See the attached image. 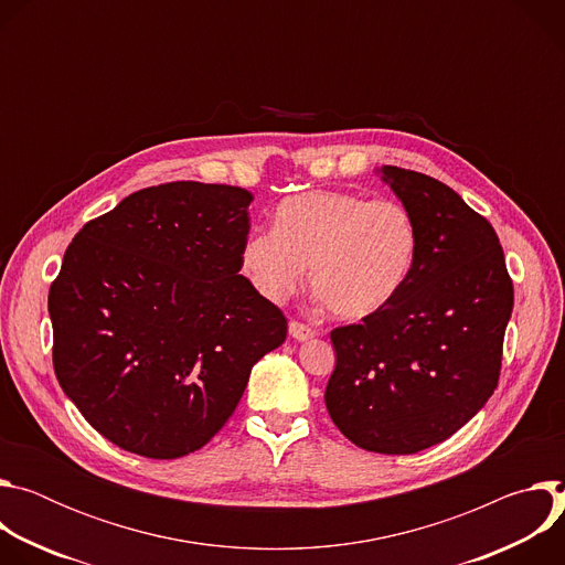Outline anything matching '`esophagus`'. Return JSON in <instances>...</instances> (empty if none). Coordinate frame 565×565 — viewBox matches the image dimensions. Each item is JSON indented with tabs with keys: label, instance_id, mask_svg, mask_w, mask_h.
I'll list each match as a JSON object with an SVG mask.
<instances>
[{
	"label": "esophagus",
	"instance_id": "34e87169",
	"mask_svg": "<svg viewBox=\"0 0 565 565\" xmlns=\"http://www.w3.org/2000/svg\"><path fill=\"white\" fill-rule=\"evenodd\" d=\"M288 333H290V338L297 340V342H306V340L315 338V331H312L310 327L301 324V321H290V324H288Z\"/></svg>",
	"mask_w": 565,
	"mask_h": 565
}]
</instances>
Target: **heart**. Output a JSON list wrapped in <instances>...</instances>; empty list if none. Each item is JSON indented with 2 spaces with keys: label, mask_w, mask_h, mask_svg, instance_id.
I'll return each mask as SVG.
<instances>
[{
  "label": "heart",
  "mask_w": 565,
  "mask_h": 565,
  "mask_svg": "<svg viewBox=\"0 0 565 565\" xmlns=\"http://www.w3.org/2000/svg\"><path fill=\"white\" fill-rule=\"evenodd\" d=\"M418 250V225L402 203L317 190L281 201L275 227L246 236L241 268L266 299L284 301L310 266L312 288L333 315L364 319L407 286Z\"/></svg>",
  "instance_id": "obj_1"
}]
</instances>
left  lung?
Returning <instances> with one entry per match:
<instances>
[{"instance_id": "1", "label": "left lung", "mask_w": 565, "mask_h": 565, "mask_svg": "<svg viewBox=\"0 0 565 565\" xmlns=\"http://www.w3.org/2000/svg\"><path fill=\"white\" fill-rule=\"evenodd\" d=\"M377 174L412 212L420 250L386 308L331 333L338 364L324 399L358 447L416 454L494 393L514 288L494 227L451 188L393 166Z\"/></svg>"}]
</instances>
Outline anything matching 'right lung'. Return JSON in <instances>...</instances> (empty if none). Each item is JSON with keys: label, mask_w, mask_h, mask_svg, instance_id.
<instances>
[{"label": "right lung", "mask_w": 565, "mask_h": 565, "mask_svg": "<svg viewBox=\"0 0 565 565\" xmlns=\"http://www.w3.org/2000/svg\"><path fill=\"white\" fill-rule=\"evenodd\" d=\"M244 188L177 181L89 221L49 290L53 366L114 445L147 458L201 449L234 414L286 317L241 270Z\"/></svg>", "instance_id": "1"}]
</instances>
